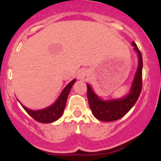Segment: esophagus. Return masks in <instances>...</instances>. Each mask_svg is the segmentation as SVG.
Masks as SVG:
<instances>
[{"label": "esophagus", "mask_w": 161, "mask_h": 161, "mask_svg": "<svg viewBox=\"0 0 161 161\" xmlns=\"http://www.w3.org/2000/svg\"><path fill=\"white\" fill-rule=\"evenodd\" d=\"M87 76H88V74H87V72L85 70H80L79 72V73H78V79L79 80H86L87 79Z\"/></svg>", "instance_id": "34e87169"}]
</instances>
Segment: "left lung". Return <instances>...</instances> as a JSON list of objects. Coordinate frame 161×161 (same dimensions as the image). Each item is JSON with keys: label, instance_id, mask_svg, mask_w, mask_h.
<instances>
[{"label": "left lung", "instance_id": "1", "mask_svg": "<svg viewBox=\"0 0 161 161\" xmlns=\"http://www.w3.org/2000/svg\"><path fill=\"white\" fill-rule=\"evenodd\" d=\"M131 44L134 47V51L137 53L139 64L127 94L119 98L104 100L96 94L89 84H87L89 107L93 116L98 120L102 122H111L123 117L133 107L141 93L143 59L141 52H139L136 44L134 42H132Z\"/></svg>", "mask_w": 161, "mask_h": 161}]
</instances>
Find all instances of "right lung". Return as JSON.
<instances>
[{
  "label": "right lung",
  "mask_w": 161,
  "mask_h": 161,
  "mask_svg": "<svg viewBox=\"0 0 161 161\" xmlns=\"http://www.w3.org/2000/svg\"><path fill=\"white\" fill-rule=\"evenodd\" d=\"M75 82H76V79L72 80V81L69 82L65 86L63 91L61 92L59 97L57 98V100L55 101L52 105L46 108H43V109H36V110L31 109L29 108L25 107L19 101H18L20 102L21 106L23 107L25 111L27 112L31 117L36 121L42 123H53L55 121L58 120L63 114L64 110L65 109V106H66L68 96L69 94L71 89H72V85H74Z\"/></svg>",
  "instance_id": "add662e5"
}]
</instances>
